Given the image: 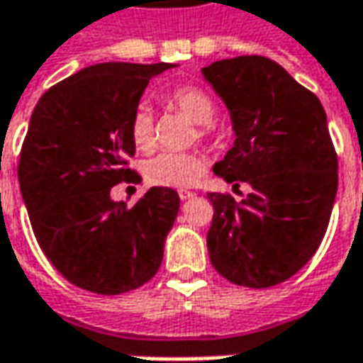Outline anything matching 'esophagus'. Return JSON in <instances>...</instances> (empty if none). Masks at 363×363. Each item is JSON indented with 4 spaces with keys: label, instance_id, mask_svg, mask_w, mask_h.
Instances as JSON below:
<instances>
[{
    "label": "esophagus",
    "instance_id": "obj_1",
    "mask_svg": "<svg viewBox=\"0 0 363 363\" xmlns=\"http://www.w3.org/2000/svg\"><path fill=\"white\" fill-rule=\"evenodd\" d=\"M194 196H196V194H191L188 189H179V200H184V202H186V200H191Z\"/></svg>",
    "mask_w": 363,
    "mask_h": 363
}]
</instances>
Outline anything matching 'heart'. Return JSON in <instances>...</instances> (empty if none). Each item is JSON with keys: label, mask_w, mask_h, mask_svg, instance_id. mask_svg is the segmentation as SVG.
<instances>
[{"label": "heart", "mask_w": 363, "mask_h": 363, "mask_svg": "<svg viewBox=\"0 0 363 363\" xmlns=\"http://www.w3.org/2000/svg\"><path fill=\"white\" fill-rule=\"evenodd\" d=\"M167 101L177 111H182L189 121L202 125V135L212 133L210 123L216 117V103L208 92H203L198 86H179L167 94ZM129 133H131L133 145L137 149L147 151L153 147L155 131H153V113L149 106H137L131 117ZM202 157L188 153H174V151H161L143 163V175L147 182L163 188H186L202 174Z\"/></svg>", "instance_id": "b5f03b06"}]
</instances>
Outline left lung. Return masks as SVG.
I'll list each match as a JSON object with an SVG mask.
<instances>
[{"label": "left lung", "mask_w": 363, "mask_h": 363, "mask_svg": "<svg viewBox=\"0 0 363 363\" xmlns=\"http://www.w3.org/2000/svg\"><path fill=\"white\" fill-rule=\"evenodd\" d=\"M202 77L224 101L236 137L212 169L252 188L240 202L208 194L210 262L234 285H279L311 260L328 230L337 194L328 115L313 92L264 56L218 60Z\"/></svg>", "instance_id": "left-lung-1"}]
</instances>
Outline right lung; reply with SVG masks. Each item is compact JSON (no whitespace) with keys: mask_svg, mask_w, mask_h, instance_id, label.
Returning <instances> with one entry per match:
<instances>
[{"mask_svg":"<svg viewBox=\"0 0 363 363\" xmlns=\"http://www.w3.org/2000/svg\"><path fill=\"white\" fill-rule=\"evenodd\" d=\"M174 66L92 64L44 92L32 113L18 165L21 198L50 262L91 293H127L161 267L177 191L151 188L127 208L111 188L139 182L125 167L135 155L131 117L149 80Z\"/></svg>","mask_w":363,"mask_h":363,"instance_id":"add662e5","label":"right lung"}]
</instances>
